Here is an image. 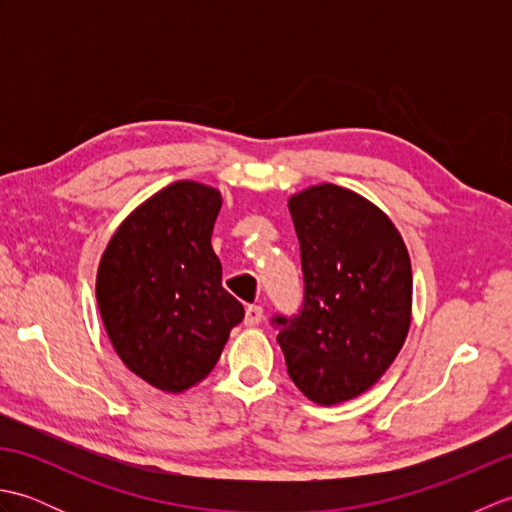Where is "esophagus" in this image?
<instances>
[{"label":"esophagus","mask_w":512,"mask_h":512,"mask_svg":"<svg viewBox=\"0 0 512 512\" xmlns=\"http://www.w3.org/2000/svg\"><path fill=\"white\" fill-rule=\"evenodd\" d=\"M262 321H264V308L262 306H248L246 308L244 323L248 325V328H255V325H259Z\"/></svg>","instance_id":"obj_1"}]
</instances>
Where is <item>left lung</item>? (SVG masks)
I'll return each mask as SVG.
<instances>
[{
	"mask_svg": "<svg viewBox=\"0 0 512 512\" xmlns=\"http://www.w3.org/2000/svg\"><path fill=\"white\" fill-rule=\"evenodd\" d=\"M306 281L295 319L275 317L288 376L317 405L361 396L405 345L413 277L394 222L345 187L290 195Z\"/></svg>",
	"mask_w": 512,
	"mask_h": 512,
	"instance_id": "8db88e82",
	"label": "left lung"
}]
</instances>
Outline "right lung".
<instances>
[{"label": "right lung", "instance_id": "obj_1", "mask_svg": "<svg viewBox=\"0 0 512 512\" xmlns=\"http://www.w3.org/2000/svg\"><path fill=\"white\" fill-rule=\"evenodd\" d=\"M222 193L178 180L129 213L96 273L116 354L145 383L182 394L211 374L244 306L222 288L211 235Z\"/></svg>", "mask_w": 512, "mask_h": 512}]
</instances>
